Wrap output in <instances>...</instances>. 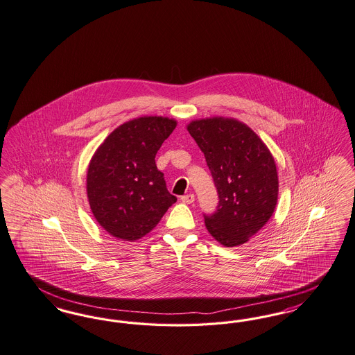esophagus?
I'll return each mask as SVG.
<instances>
[{
    "mask_svg": "<svg viewBox=\"0 0 355 355\" xmlns=\"http://www.w3.org/2000/svg\"><path fill=\"white\" fill-rule=\"evenodd\" d=\"M181 200H182L184 203H193V202H194V194H186V196H182Z\"/></svg>",
    "mask_w": 355,
    "mask_h": 355,
    "instance_id": "obj_1",
    "label": "esophagus"
}]
</instances>
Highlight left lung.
I'll list each match as a JSON object with an SVG mask.
<instances>
[{
    "label": "left lung",
    "mask_w": 355,
    "mask_h": 355,
    "mask_svg": "<svg viewBox=\"0 0 355 355\" xmlns=\"http://www.w3.org/2000/svg\"><path fill=\"white\" fill-rule=\"evenodd\" d=\"M187 130L205 155L219 198L213 214H203L206 227L226 247L245 243L276 207L273 157L251 128L234 119L197 120Z\"/></svg>",
    "instance_id": "1"
}]
</instances>
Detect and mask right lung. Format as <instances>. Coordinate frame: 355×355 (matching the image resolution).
Returning <instances> with one entry per match:
<instances>
[{
  "mask_svg": "<svg viewBox=\"0 0 355 355\" xmlns=\"http://www.w3.org/2000/svg\"><path fill=\"white\" fill-rule=\"evenodd\" d=\"M175 125L157 116L130 120L116 128L92 157L87 171L89 206L114 238L140 239L177 200L155 159Z\"/></svg>",
  "mask_w": 355,
  "mask_h": 355,
  "instance_id": "obj_1",
  "label": "right lung"
}]
</instances>
